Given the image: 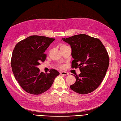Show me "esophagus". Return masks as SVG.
<instances>
[{"instance_id": "34e87169", "label": "esophagus", "mask_w": 121, "mask_h": 121, "mask_svg": "<svg viewBox=\"0 0 121 121\" xmlns=\"http://www.w3.org/2000/svg\"><path fill=\"white\" fill-rule=\"evenodd\" d=\"M60 74L61 75H64V76H68V75H69V73L65 72H61L60 73Z\"/></svg>"}]
</instances>
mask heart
<instances>
[{"instance_id": "b5f03b06", "label": "heart", "mask_w": 121, "mask_h": 121, "mask_svg": "<svg viewBox=\"0 0 121 121\" xmlns=\"http://www.w3.org/2000/svg\"><path fill=\"white\" fill-rule=\"evenodd\" d=\"M67 45H64V44H63V45H61V46H60V48H63V47H65V46H67Z\"/></svg>"}]
</instances>
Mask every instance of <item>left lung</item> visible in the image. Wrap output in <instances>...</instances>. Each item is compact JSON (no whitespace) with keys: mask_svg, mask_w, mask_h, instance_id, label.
<instances>
[{"mask_svg":"<svg viewBox=\"0 0 121 121\" xmlns=\"http://www.w3.org/2000/svg\"><path fill=\"white\" fill-rule=\"evenodd\" d=\"M72 48V67L79 68L81 73L74 75L75 83L70 86L75 92L85 94L92 92L99 86L109 65L107 50L100 40L79 34L62 38Z\"/></svg>","mask_w":121,"mask_h":121,"instance_id":"obj_1","label":"left lung"}]
</instances>
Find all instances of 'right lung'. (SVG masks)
Masks as SVG:
<instances>
[{"instance_id":"add662e5","label":"right lung","mask_w":121,"mask_h":121,"mask_svg":"<svg viewBox=\"0 0 121 121\" xmlns=\"http://www.w3.org/2000/svg\"><path fill=\"white\" fill-rule=\"evenodd\" d=\"M54 38L31 36L17 43L13 52L11 66L17 81L27 92L34 95L43 93L52 86L60 75L56 69L49 73L40 72L37 67L45 60V51Z\"/></svg>"}]
</instances>
